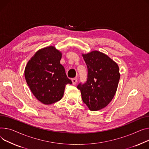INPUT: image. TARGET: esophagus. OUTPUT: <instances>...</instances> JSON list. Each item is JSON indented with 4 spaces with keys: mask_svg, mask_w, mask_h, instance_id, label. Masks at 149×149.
Returning a JSON list of instances; mask_svg holds the SVG:
<instances>
[{
    "mask_svg": "<svg viewBox=\"0 0 149 149\" xmlns=\"http://www.w3.org/2000/svg\"><path fill=\"white\" fill-rule=\"evenodd\" d=\"M72 84H74V85H75L76 84V83H77V79L76 78H72Z\"/></svg>",
    "mask_w": 149,
    "mask_h": 149,
    "instance_id": "1",
    "label": "esophagus"
}]
</instances>
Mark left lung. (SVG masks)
Returning <instances> with one entry per match:
<instances>
[{
	"mask_svg": "<svg viewBox=\"0 0 149 149\" xmlns=\"http://www.w3.org/2000/svg\"><path fill=\"white\" fill-rule=\"evenodd\" d=\"M82 56L87 67V80L80 83L83 101L91 111L107 107L114 97L120 80L119 68L107 54L92 51Z\"/></svg>",
	"mask_w": 149,
	"mask_h": 149,
	"instance_id": "left-lung-1",
	"label": "left lung"
}]
</instances>
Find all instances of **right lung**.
<instances>
[{
  "mask_svg": "<svg viewBox=\"0 0 149 149\" xmlns=\"http://www.w3.org/2000/svg\"><path fill=\"white\" fill-rule=\"evenodd\" d=\"M62 55L55 47L48 46L36 52L25 67L27 85L35 97L45 105L61 100L66 84H72L61 64Z\"/></svg>",
  "mask_w": 149,
  "mask_h": 149,
  "instance_id": "1",
  "label": "right lung"
}]
</instances>
